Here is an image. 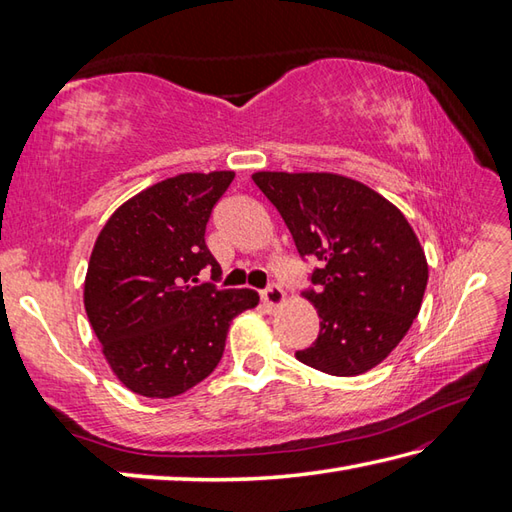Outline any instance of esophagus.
Listing matches in <instances>:
<instances>
[{
	"mask_svg": "<svg viewBox=\"0 0 512 512\" xmlns=\"http://www.w3.org/2000/svg\"><path fill=\"white\" fill-rule=\"evenodd\" d=\"M284 299H286V292H284V288H281L279 284H268V288L262 290V301L266 303L268 308L281 306V303H284Z\"/></svg>",
	"mask_w": 512,
	"mask_h": 512,
	"instance_id": "esophagus-1",
	"label": "esophagus"
}]
</instances>
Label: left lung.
Returning a JSON list of instances; mask_svg holds the SVG:
<instances>
[{"mask_svg":"<svg viewBox=\"0 0 512 512\" xmlns=\"http://www.w3.org/2000/svg\"><path fill=\"white\" fill-rule=\"evenodd\" d=\"M253 182L273 202L301 259L319 336L297 361L332 376H358L383 363L418 317L429 266L416 233L374 189L336 173L259 171Z\"/></svg>","mask_w":512,"mask_h":512,"instance_id":"8db88e82","label":"left lung"}]
</instances>
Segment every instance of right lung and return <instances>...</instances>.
Returning <instances> with one entry per match:
<instances>
[{"mask_svg": "<svg viewBox=\"0 0 512 512\" xmlns=\"http://www.w3.org/2000/svg\"><path fill=\"white\" fill-rule=\"evenodd\" d=\"M233 171L180 173L118 206L85 277V312L112 372L134 394L173 398L220 363L228 325L255 308V290L200 284L220 277L204 231Z\"/></svg>", "mask_w": 512, "mask_h": 512, "instance_id": "obj_1", "label": "right lung"}]
</instances>
